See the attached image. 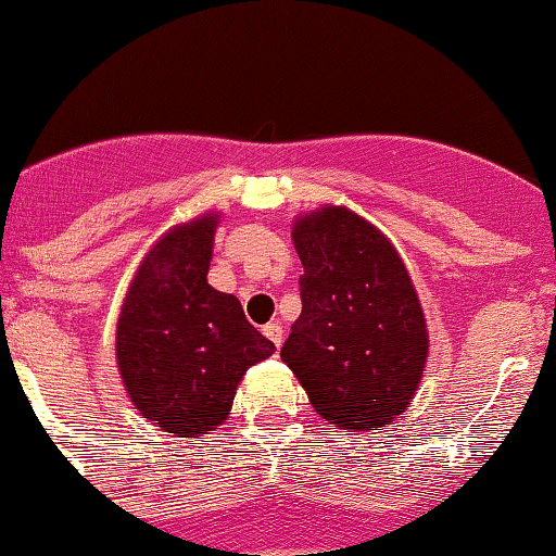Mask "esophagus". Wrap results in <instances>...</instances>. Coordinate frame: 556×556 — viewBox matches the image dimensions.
Wrapping results in <instances>:
<instances>
[{
	"instance_id": "1",
	"label": "esophagus",
	"mask_w": 556,
	"mask_h": 556,
	"mask_svg": "<svg viewBox=\"0 0 556 556\" xmlns=\"http://www.w3.org/2000/svg\"><path fill=\"white\" fill-rule=\"evenodd\" d=\"M263 333H265V337H268L278 349H280V344H283V326H280L278 321L265 324V326H263Z\"/></svg>"
}]
</instances>
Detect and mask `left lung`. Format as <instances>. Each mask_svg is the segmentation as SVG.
<instances>
[{"instance_id":"8db88e82","label":"left lung","mask_w":556,"mask_h":556,"mask_svg":"<svg viewBox=\"0 0 556 556\" xmlns=\"http://www.w3.org/2000/svg\"><path fill=\"white\" fill-rule=\"evenodd\" d=\"M301 316L280 359L333 428H384L420 384L428 329L392 242L344 207L301 217Z\"/></svg>"}]
</instances>
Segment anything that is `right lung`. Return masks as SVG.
<instances>
[{"label":"right lung","instance_id":"add662e5","mask_svg":"<svg viewBox=\"0 0 556 556\" xmlns=\"http://www.w3.org/2000/svg\"><path fill=\"white\" fill-rule=\"evenodd\" d=\"M217 215L174 227L141 263L116 329V356L136 409L177 438L230 415L248 367L276 346L240 301L207 283Z\"/></svg>","mask_w":556,"mask_h":556}]
</instances>
